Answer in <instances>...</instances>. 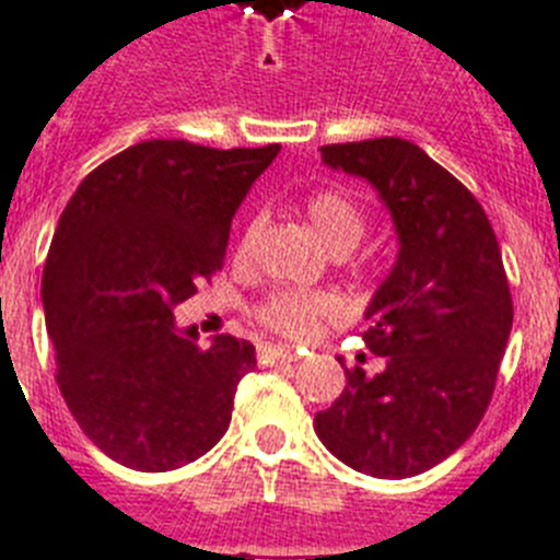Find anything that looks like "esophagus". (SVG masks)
<instances>
[{"label": "esophagus", "mask_w": 560, "mask_h": 560, "mask_svg": "<svg viewBox=\"0 0 560 560\" xmlns=\"http://www.w3.org/2000/svg\"><path fill=\"white\" fill-rule=\"evenodd\" d=\"M259 361L261 363H290V361H295V352L293 349L276 347V343H261Z\"/></svg>", "instance_id": "1"}]
</instances>
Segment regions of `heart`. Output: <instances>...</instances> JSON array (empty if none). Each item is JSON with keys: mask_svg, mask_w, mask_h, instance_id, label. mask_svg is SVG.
<instances>
[{"mask_svg": "<svg viewBox=\"0 0 560 560\" xmlns=\"http://www.w3.org/2000/svg\"><path fill=\"white\" fill-rule=\"evenodd\" d=\"M310 225L318 240L335 250L343 245H358L363 236V213L347 194L318 191L307 199ZM340 304L327 293H276L261 304L259 318L265 327L287 335V338H310L318 332L324 320L335 318Z\"/></svg>", "mask_w": 560, "mask_h": 560, "instance_id": "obj_1", "label": "heart"}]
</instances>
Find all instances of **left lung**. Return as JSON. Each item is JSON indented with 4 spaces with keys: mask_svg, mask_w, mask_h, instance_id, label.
I'll use <instances>...</instances> for the list:
<instances>
[{
    "mask_svg": "<svg viewBox=\"0 0 560 560\" xmlns=\"http://www.w3.org/2000/svg\"><path fill=\"white\" fill-rule=\"evenodd\" d=\"M320 160L374 188L397 259L363 313V340L386 366L347 369L313 428L349 468L406 479L454 454L485 417L513 329L502 253L474 194L411 140L324 145Z\"/></svg>",
    "mask_w": 560,
    "mask_h": 560,
    "instance_id": "8db88e82",
    "label": "left lung"
}]
</instances>
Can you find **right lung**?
Instances as JSON below:
<instances>
[{
	"instance_id": "add662e5",
	"label": "right lung",
	"mask_w": 560,
	"mask_h": 560,
	"mask_svg": "<svg viewBox=\"0 0 560 560\" xmlns=\"http://www.w3.org/2000/svg\"><path fill=\"white\" fill-rule=\"evenodd\" d=\"M279 152L143 140L86 174L58 220L42 276L56 381L126 468H183L231 425L256 349L231 335L199 349L174 307L220 270L233 213Z\"/></svg>"
}]
</instances>
